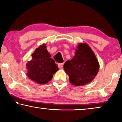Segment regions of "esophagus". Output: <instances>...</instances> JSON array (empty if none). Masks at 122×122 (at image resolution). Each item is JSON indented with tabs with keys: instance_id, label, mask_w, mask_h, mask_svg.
I'll return each mask as SVG.
<instances>
[{
	"instance_id": "esophagus-1",
	"label": "esophagus",
	"mask_w": 122,
	"mask_h": 122,
	"mask_svg": "<svg viewBox=\"0 0 122 122\" xmlns=\"http://www.w3.org/2000/svg\"><path fill=\"white\" fill-rule=\"evenodd\" d=\"M63 65H64V63H59V64H58V68L59 69H61L63 68Z\"/></svg>"
}]
</instances>
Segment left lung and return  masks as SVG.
Segmentation results:
<instances>
[{
	"instance_id": "8db88e82",
	"label": "left lung",
	"mask_w": 122,
	"mask_h": 122,
	"mask_svg": "<svg viewBox=\"0 0 122 122\" xmlns=\"http://www.w3.org/2000/svg\"><path fill=\"white\" fill-rule=\"evenodd\" d=\"M71 61L64 65V69L69 77L70 82L75 86L90 82L97 75L99 64L94 53L86 43H80Z\"/></svg>"
}]
</instances>
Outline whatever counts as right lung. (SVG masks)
Wrapping results in <instances>:
<instances>
[{"instance_id": "1", "label": "right lung", "mask_w": 122, "mask_h": 122, "mask_svg": "<svg viewBox=\"0 0 122 122\" xmlns=\"http://www.w3.org/2000/svg\"><path fill=\"white\" fill-rule=\"evenodd\" d=\"M46 45L37 48L32 54V59L26 64L27 76L32 81L39 84L49 81L53 75L58 70L55 61L51 58Z\"/></svg>"}]
</instances>
